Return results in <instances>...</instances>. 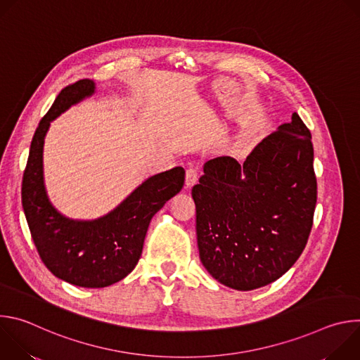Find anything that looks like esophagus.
Wrapping results in <instances>:
<instances>
[{"instance_id":"34e87169","label":"esophagus","mask_w":360,"mask_h":360,"mask_svg":"<svg viewBox=\"0 0 360 360\" xmlns=\"http://www.w3.org/2000/svg\"><path fill=\"white\" fill-rule=\"evenodd\" d=\"M198 168L196 167H189L186 169V181H185V185L186 188H191L193 186L196 182H198Z\"/></svg>"}]
</instances>
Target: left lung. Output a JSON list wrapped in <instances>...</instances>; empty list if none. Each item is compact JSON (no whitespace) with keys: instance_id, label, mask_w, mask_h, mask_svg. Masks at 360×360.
<instances>
[{"instance_id":"obj_1","label":"left lung","mask_w":360,"mask_h":360,"mask_svg":"<svg viewBox=\"0 0 360 360\" xmlns=\"http://www.w3.org/2000/svg\"><path fill=\"white\" fill-rule=\"evenodd\" d=\"M316 195L312 135L293 112L242 165L231 157L203 165L192 188L202 265L236 290L275 282L306 246Z\"/></svg>"}]
</instances>
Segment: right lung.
I'll return each instance as SVG.
<instances>
[{"mask_svg": "<svg viewBox=\"0 0 360 360\" xmlns=\"http://www.w3.org/2000/svg\"><path fill=\"white\" fill-rule=\"evenodd\" d=\"M94 92V81L79 79L58 94L32 136L21 188L24 214L41 261L51 274L81 288H105L134 271L152 217L185 182V169L175 167L143 181L98 219L75 221L60 214L44 185V139L51 121Z\"/></svg>", "mask_w": 360, "mask_h": 360, "instance_id": "add662e5", "label": "right lung"}]
</instances>
